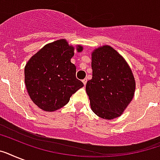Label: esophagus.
<instances>
[{"label": "esophagus", "mask_w": 160, "mask_h": 160, "mask_svg": "<svg viewBox=\"0 0 160 160\" xmlns=\"http://www.w3.org/2000/svg\"><path fill=\"white\" fill-rule=\"evenodd\" d=\"M83 84H84V85H86V83H87V79H84V80H82Z\"/></svg>", "instance_id": "34e87169"}]
</instances>
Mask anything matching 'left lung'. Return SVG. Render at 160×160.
<instances>
[{
  "instance_id": "1",
  "label": "left lung",
  "mask_w": 160,
  "mask_h": 160,
  "mask_svg": "<svg viewBox=\"0 0 160 160\" xmlns=\"http://www.w3.org/2000/svg\"><path fill=\"white\" fill-rule=\"evenodd\" d=\"M91 67L92 79L85 87L91 109L102 119L120 116L134 95L135 80L131 69L109 46L95 49Z\"/></svg>"
}]
</instances>
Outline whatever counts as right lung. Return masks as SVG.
<instances>
[{"label":"right lung","mask_w":160,"mask_h":160,"mask_svg":"<svg viewBox=\"0 0 160 160\" xmlns=\"http://www.w3.org/2000/svg\"><path fill=\"white\" fill-rule=\"evenodd\" d=\"M81 46H76L78 52ZM75 48L61 39L47 44L25 66V83L30 98L40 109L52 112L65 106L70 96L84 86L76 79L70 62Z\"/></svg>","instance_id":"right-lung-1"}]
</instances>
